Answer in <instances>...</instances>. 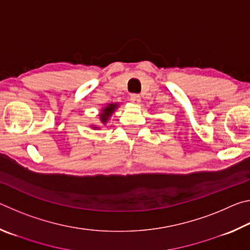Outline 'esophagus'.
I'll return each mask as SVG.
<instances>
[{
	"instance_id": "esophagus-1",
	"label": "esophagus",
	"mask_w": 250,
	"mask_h": 250,
	"mask_svg": "<svg viewBox=\"0 0 250 250\" xmlns=\"http://www.w3.org/2000/svg\"><path fill=\"white\" fill-rule=\"evenodd\" d=\"M130 100H131V103H132L133 104H140V103H141V97L139 96V95H137V94H132L131 95V97H130Z\"/></svg>"
}]
</instances>
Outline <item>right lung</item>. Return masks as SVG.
Returning <instances> with one entry per match:
<instances>
[{
  "label": "right lung",
  "instance_id": "obj_1",
  "mask_svg": "<svg viewBox=\"0 0 250 250\" xmlns=\"http://www.w3.org/2000/svg\"><path fill=\"white\" fill-rule=\"evenodd\" d=\"M118 104H107V107H104L103 110H101V112H100V115H99V117H100V121H101V124H107V121L109 120V118L111 117V115L113 112H115V110L118 108ZM95 129H97L98 128V126H94Z\"/></svg>",
  "mask_w": 250,
  "mask_h": 250
}]
</instances>
